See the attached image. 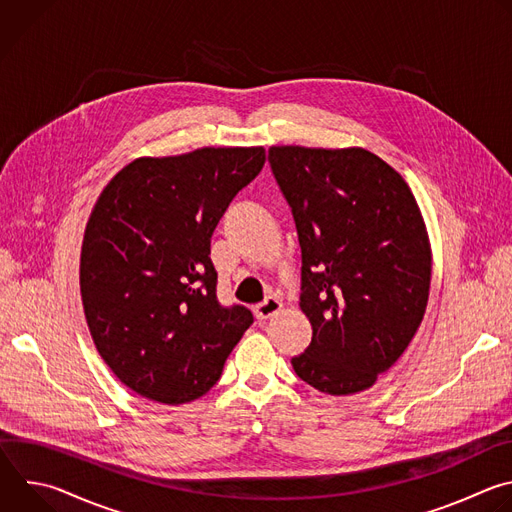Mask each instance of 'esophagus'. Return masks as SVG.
<instances>
[{"label":"esophagus","mask_w":512,"mask_h":512,"mask_svg":"<svg viewBox=\"0 0 512 512\" xmlns=\"http://www.w3.org/2000/svg\"><path fill=\"white\" fill-rule=\"evenodd\" d=\"M281 308H283L281 300L275 296H269L267 300H263L261 304L255 306V316H257V320H267V318L275 316L277 312H281Z\"/></svg>","instance_id":"34e87169"}]
</instances>
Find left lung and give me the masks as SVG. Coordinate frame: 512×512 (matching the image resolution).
<instances>
[{"label": "left lung", "mask_w": 512, "mask_h": 512, "mask_svg": "<svg viewBox=\"0 0 512 512\" xmlns=\"http://www.w3.org/2000/svg\"><path fill=\"white\" fill-rule=\"evenodd\" d=\"M273 178L302 247L300 308L310 346L296 375L328 395L375 385L415 336L427 306L431 251L405 180L362 148H269Z\"/></svg>", "instance_id": "obj_1"}]
</instances>
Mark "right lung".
Segmentation results:
<instances>
[{
	"label": "right lung",
	"instance_id": "1",
	"mask_svg": "<svg viewBox=\"0 0 512 512\" xmlns=\"http://www.w3.org/2000/svg\"><path fill=\"white\" fill-rule=\"evenodd\" d=\"M263 164V148L139 158L101 192L81 251L83 306L99 354L137 395L202 397L253 324L249 308L216 298L210 237Z\"/></svg>",
	"mask_w": 512,
	"mask_h": 512
}]
</instances>
